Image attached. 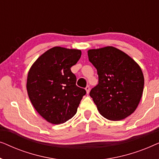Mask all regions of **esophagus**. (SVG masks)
Wrapping results in <instances>:
<instances>
[{"label": "esophagus", "mask_w": 159, "mask_h": 159, "mask_svg": "<svg viewBox=\"0 0 159 159\" xmlns=\"http://www.w3.org/2000/svg\"><path fill=\"white\" fill-rule=\"evenodd\" d=\"M90 86L88 85V86H87L86 88H85V90H86V92H87V93H88V94L89 93H90Z\"/></svg>", "instance_id": "1"}]
</instances>
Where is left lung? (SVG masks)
<instances>
[{"label": "left lung", "instance_id": "8db88e82", "mask_svg": "<svg viewBox=\"0 0 159 159\" xmlns=\"http://www.w3.org/2000/svg\"><path fill=\"white\" fill-rule=\"evenodd\" d=\"M88 55L98 75V84L90 95L99 113L108 120L127 118L136 110L142 98V69L127 53L112 46L90 49Z\"/></svg>", "mask_w": 159, "mask_h": 159}]
</instances>
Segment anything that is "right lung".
Here are the masks:
<instances>
[{
  "label": "right lung",
  "mask_w": 159,
  "mask_h": 159,
  "mask_svg": "<svg viewBox=\"0 0 159 159\" xmlns=\"http://www.w3.org/2000/svg\"><path fill=\"white\" fill-rule=\"evenodd\" d=\"M81 55L80 50L53 47L30 69L28 96L38 114L50 123L60 125L72 118L86 94L84 89L76 85L77 78L71 71Z\"/></svg>",
  "instance_id": "add662e5"
}]
</instances>
